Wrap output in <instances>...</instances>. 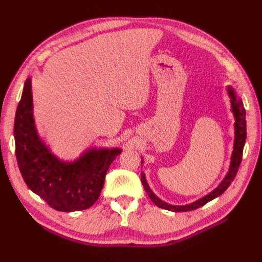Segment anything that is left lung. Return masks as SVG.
<instances>
[{"mask_svg":"<svg viewBox=\"0 0 262 262\" xmlns=\"http://www.w3.org/2000/svg\"><path fill=\"white\" fill-rule=\"evenodd\" d=\"M227 91H228L229 97H231L232 112L235 116L234 150L232 154L231 166H229V170L227 172V175L225 176L224 180L221 182L220 186L216 189H214L211 193L201 198V199H199V200H196L195 202H192V203L187 204V205H171V204H168V203L162 201L161 199H158V198L153 193V191L149 189V187L147 185L145 175L142 172L141 173L142 185H143L145 191L147 192L148 196L150 198V200H152L158 208H162V209L172 211V212H187V211H192L195 209H199V208L203 207L204 204H207L211 200L215 199V198L221 195L229 187V185L232 184V181L234 180L237 171H238V167H239L241 162H242V157H243V149H244L245 141H246V112H245L242 99L236 96L235 91L232 89V87H227ZM141 163H143V161H142Z\"/></svg>","mask_w":262,"mask_h":262,"instance_id":"8db88e82","label":"left lung"}]
</instances>
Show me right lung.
Returning <instances> with one entry per match:
<instances>
[{"mask_svg":"<svg viewBox=\"0 0 262 262\" xmlns=\"http://www.w3.org/2000/svg\"><path fill=\"white\" fill-rule=\"evenodd\" d=\"M15 152L24 181L57 211L89 209L98 200L109 166L120 148L89 149L76 161L61 162L38 137L30 78L25 82L14 123Z\"/></svg>","mask_w":262,"mask_h":262,"instance_id":"obj_1","label":"right lung"}]
</instances>
